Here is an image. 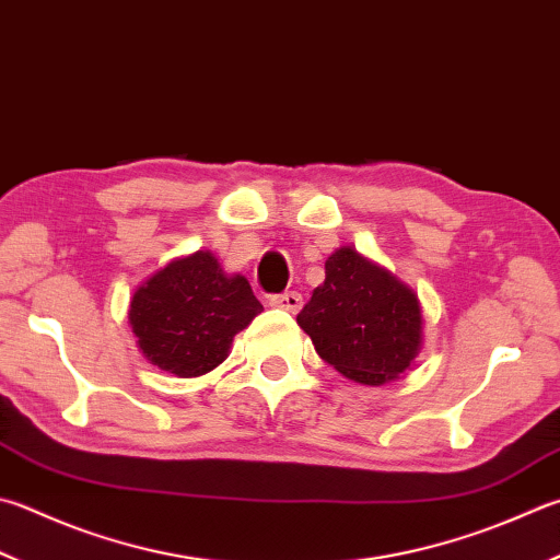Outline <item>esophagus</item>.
<instances>
[{"label":"esophagus","mask_w":560,"mask_h":560,"mask_svg":"<svg viewBox=\"0 0 560 560\" xmlns=\"http://www.w3.org/2000/svg\"><path fill=\"white\" fill-rule=\"evenodd\" d=\"M270 304H272V307H278V310H284V312L298 314V312L302 310V294H300V292H294V290H290V292H282V294H272V298H270Z\"/></svg>","instance_id":"esophagus-1"}]
</instances>
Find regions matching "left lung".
<instances>
[{"instance_id":"1","label":"left lung","mask_w":560,"mask_h":560,"mask_svg":"<svg viewBox=\"0 0 560 560\" xmlns=\"http://www.w3.org/2000/svg\"><path fill=\"white\" fill-rule=\"evenodd\" d=\"M298 324L322 361L365 385L409 371L421 346L417 294L353 248L331 253L324 284L312 292Z\"/></svg>"}]
</instances>
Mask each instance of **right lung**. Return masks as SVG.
Returning <instances> with one entry per match:
<instances>
[{"instance_id": "right-lung-1", "label": "right lung", "mask_w": 560, "mask_h": 560, "mask_svg": "<svg viewBox=\"0 0 560 560\" xmlns=\"http://www.w3.org/2000/svg\"><path fill=\"white\" fill-rule=\"evenodd\" d=\"M262 312L246 278H226L212 253L167 262L133 292L129 319L161 371L197 377L226 361L234 336Z\"/></svg>"}]
</instances>
